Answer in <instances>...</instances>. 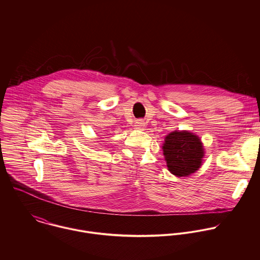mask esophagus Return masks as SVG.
I'll list each match as a JSON object with an SVG mask.
<instances>
[{"label":"esophagus","instance_id":"esophagus-1","mask_svg":"<svg viewBox=\"0 0 260 260\" xmlns=\"http://www.w3.org/2000/svg\"><path fill=\"white\" fill-rule=\"evenodd\" d=\"M135 127H136V129L142 130V129H144V127H145V122H144L142 119H139V120H137V121L135 122Z\"/></svg>","mask_w":260,"mask_h":260}]
</instances>
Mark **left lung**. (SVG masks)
Instances as JSON below:
<instances>
[{"label": "left lung", "mask_w": 260, "mask_h": 260, "mask_svg": "<svg viewBox=\"0 0 260 260\" xmlns=\"http://www.w3.org/2000/svg\"><path fill=\"white\" fill-rule=\"evenodd\" d=\"M162 149L169 171L176 176L194 173L202 165V142L198 136L187 131H174L169 134Z\"/></svg>", "instance_id": "8db88e82"}]
</instances>
